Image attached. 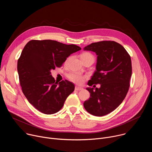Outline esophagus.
<instances>
[{
    "mask_svg": "<svg viewBox=\"0 0 152 152\" xmlns=\"http://www.w3.org/2000/svg\"><path fill=\"white\" fill-rule=\"evenodd\" d=\"M83 90V88H82L79 87V86H75V90L80 91V90Z\"/></svg>",
    "mask_w": 152,
    "mask_h": 152,
    "instance_id": "34e87169",
    "label": "esophagus"
}]
</instances>
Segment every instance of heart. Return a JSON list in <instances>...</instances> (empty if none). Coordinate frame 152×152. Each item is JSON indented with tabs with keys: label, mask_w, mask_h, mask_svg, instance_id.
Here are the masks:
<instances>
[{
	"label": "heart",
	"mask_w": 152,
	"mask_h": 152,
	"mask_svg": "<svg viewBox=\"0 0 152 152\" xmlns=\"http://www.w3.org/2000/svg\"><path fill=\"white\" fill-rule=\"evenodd\" d=\"M87 57H93V56L90 53H87L85 52L82 53L80 55V58H87ZM68 79L69 80H70L71 81L77 83V84H82L84 80H85V77H83V76L76 73H70L67 75Z\"/></svg>",
	"instance_id": "heart-1"
}]
</instances>
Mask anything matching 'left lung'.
I'll return each mask as SVG.
<instances>
[{
    "mask_svg": "<svg viewBox=\"0 0 152 152\" xmlns=\"http://www.w3.org/2000/svg\"><path fill=\"white\" fill-rule=\"evenodd\" d=\"M84 50L96 53V70L88 85L100 84L96 89L86 88L90 99L83 103L86 111L95 116H103L115 110L124 99L132 75L131 56L119 43L103 41L91 43Z\"/></svg>",
    "mask_w": 152,
    "mask_h": 152,
    "instance_id": "8db88e82",
    "label": "left lung"
}]
</instances>
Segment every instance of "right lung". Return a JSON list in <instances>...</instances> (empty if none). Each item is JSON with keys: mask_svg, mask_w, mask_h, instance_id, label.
I'll list each match as a JSON object with an SVG mask.
<instances>
[{"mask_svg": "<svg viewBox=\"0 0 152 152\" xmlns=\"http://www.w3.org/2000/svg\"><path fill=\"white\" fill-rule=\"evenodd\" d=\"M80 50L76 45L50 39L31 40L26 45L17 62V71L24 95L37 110L55 114L73 92V83L55 82L50 71L61 67L67 58Z\"/></svg>", "mask_w": 152, "mask_h": 152, "instance_id": "obj_1", "label": "right lung"}]
</instances>
